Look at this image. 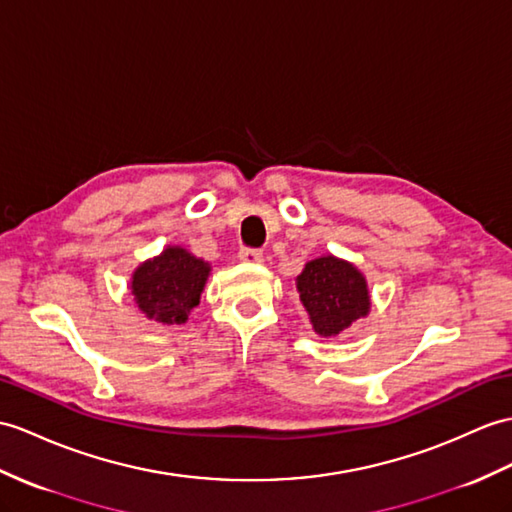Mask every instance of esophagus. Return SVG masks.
Here are the masks:
<instances>
[{"instance_id":"esophagus-1","label":"esophagus","mask_w":512,"mask_h":512,"mask_svg":"<svg viewBox=\"0 0 512 512\" xmlns=\"http://www.w3.org/2000/svg\"><path fill=\"white\" fill-rule=\"evenodd\" d=\"M242 261H248V264H259L261 259H264V253L259 251V248H240V253H237Z\"/></svg>"}]
</instances>
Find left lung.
Returning a JSON list of instances; mask_svg holds the SVG:
<instances>
[{
	"instance_id": "1",
	"label": "left lung",
	"mask_w": 512,
	"mask_h": 512,
	"mask_svg": "<svg viewBox=\"0 0 512 512\" xmlns=\"http://www.w3.org/2000/svg\"><path fill=\"white\" fill-rule=\"evenodd\" d=\"M301 301L320 336H336L371 310L360 270L336 257H318L296 279Z\"/></svg>"
}]
</instances>
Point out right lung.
<instances>
[{
    "mask_svg": "<svg viewBox=\"0 0 512 512\" xmlns=\"http://www.w3.org/2000/svg\"><path fill=\"white\" fill-rule=\"evenodd\" d=\"M209 264L189 255L185 248H165L133 275V294L139 310L163 325H181L200 301Z\"/></svg>",
    "mask_w": 512,
    "mask_h": 512,
    "instance_id": "add662e5",
    "label": "right lung"
}]
</instances>
